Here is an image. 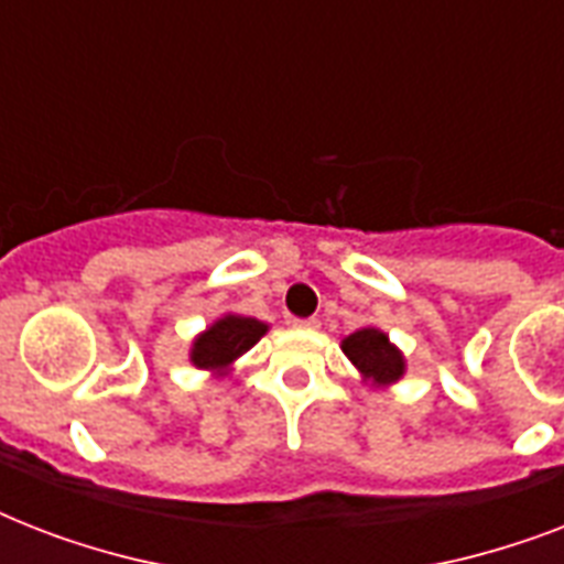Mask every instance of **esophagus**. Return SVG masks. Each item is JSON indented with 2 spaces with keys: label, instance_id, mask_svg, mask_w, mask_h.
I'll use <instances>...</instances> for the list:
<instances>
[{
  "label": "esophagus",
  "instance_id": "obj_1",
  "mask_svg": "<svg viewBox=\"0 0 564 564\" xmlns=\"http://www.w3.org/2000/svg\"><path fill=\"white\" fill-rule=\"evenodd\" d=\"M292 325H295V327H304V330H316V327H318V318H316V316H310V318H295V322H292Z\"/></svg>",
  "mask_w": 564,
  "mask_h": 564
}]
</instances>
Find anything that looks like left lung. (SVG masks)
Listing matches in <instances>:
<instances>
[{
	"instance_id": "1",
	"label": "left lung",
	"mask_w": 564,
	"mask_h": 564,
	"mask_svg": "<svg viewBox=\"0 0 564 564\" xmlns=\"http://www.w3.org/2000/svg\"><path fill=\"white\" fill-rule=\"evenodd\" d=\"M343 351L362 375L377 380V383H394L403 375V357L389 343V336L375 330V327H366V330L348 336L343 343Z\"/></svg>"
}]
</instances>
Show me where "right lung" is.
<instances>
[{
    "label": "right lung",
    "mask_w": 564,
    "mask_h": 564,
    "mask_svg": "<svg viewBox=\"0 0 564 564\" xmlns=\"http://www.w3.org/2000/svg\"><path fill=\"white\" fill-rule=\"evenodd\" d=\"M265 334V325L257 318L225 316L216 325L207 327L193 345V362L198 369H225L239 354H246L251 345Z\"/></svg>",
    "instance_id": "obj_1"
}]
</instances>
